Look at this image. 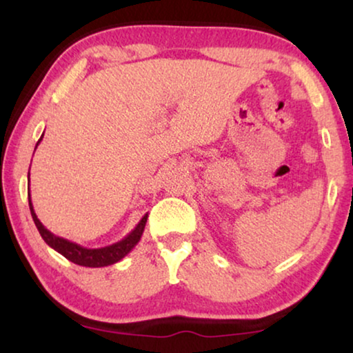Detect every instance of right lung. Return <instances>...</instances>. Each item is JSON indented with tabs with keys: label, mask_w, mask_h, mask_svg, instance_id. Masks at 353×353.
<instances>
[{
	"label": "right lung",
	"mask_w": 353,
	"mask_h": 353,
	"mask_svg": "<svg viewBox=\"0 0 353 353\" xmlns=\"http://www.w3.org/2000/svg\"><path fill=\"white\" fill-rule=\"evenodd\" d=\"M43 138V137H41ZM41 138L38 139L37 146L40 144ZM37 149V148H35ZM28 207H30V214L32 219L35 221L38 231H40L41 238L45 239V243L59 252L61 255H64L67 260L74 262L77 265H81V267H91V268H99V267H108V265H114L117 263L119 260H122L125 255L132 252V249L139 243L141 239L144 226H146L148 221V214L139 220V223L134 226V228L130 231V233L125 236L123 239H120L119 243H114L110 245H105V248H99V249H88L83 248V245L72 243L69 239L59 238V236L52 234L50 230L45 228V225L38 220V216L33 210V204L30 199V172H28Z\"/></svg>",
	"instance_id": "1"
}]
</instances>
